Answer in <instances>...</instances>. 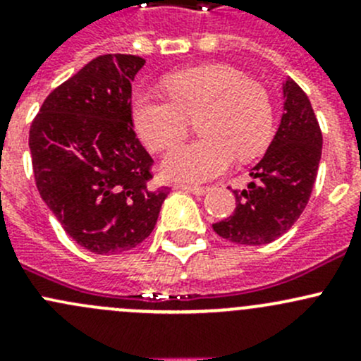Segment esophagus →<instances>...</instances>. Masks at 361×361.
Segmentation results:
<instances>
[{"instance_id":"esophagus-1","label":"esophagus","mask_w":361,"mask_h":361,"mask_svg":"<svg viewBox=\"0 0 361 361\" xmlns=\"http://www.w3.org/2000/svg\"><path fill=\"white\" fill-rule=\"evenodd\" d=\"M181 188H183L185 192H190V194L194 195H204L207 190H209V187H201V185H181Z\"/></svg>"}]
</instances>
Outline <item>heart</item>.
I'll return each instance as SVG.
<instances>
[{
  "label": "heart",
  "mask_w": 361,
  "mask_h": 361,
  "mask_svg": "<svg viewBox=\"0 0 361 361\" xmlns=\"http://www.w3.org/2000/svg\"><path fill=\"white\" fill-rule=\"evenodd\" d=\"M167 97L140 92L133 101V122L141 140L160 152L174 147L188 130V118L201 113V140L171 150L164 176L185 183L213 180L239 159L267 147L272 104L264 87L227 64H204L171 73L164 80Z\"/></svg>",
  "instance_id": "b5f03b06"
}]
</instances>
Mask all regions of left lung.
<instances>
[{"instance_id": "1", "label": "left lung", "mask_w": 361, "mask_h": 361, "mask_svg": "<svg viewBox=\"0 0 361 361\" xmlns=\"http://www.w3.org/2000/svg\"><path fill=\"white\" fill-rule=\"evenodd\" d=\"M285 113L274 140L251 169L245 190H234L235 211L213 225L235 245H267L281 238L307 206L322 159L323 136L304 90L286 78Z\"/></svg>"}]
</instances>
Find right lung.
<instances>
[{
  "instance_id": "right-lung-1",
  "label": "right lung",
  "mask_w": 361,
  "mask_h": 361,
  "mask_svg": "<svg viewBox=\"0 0 361 361\" xmlns=\"http://www.w3.org/2000/svg\"><path fill=\"white\" fill-rule=\"evenodd\" d=\"M143 57L90 61L43 101L29 130L36 187L76 245L97 255L136 248L171 188H148L150 157L133 129L130 94Z\"/></svg>"
}]
</instances>
